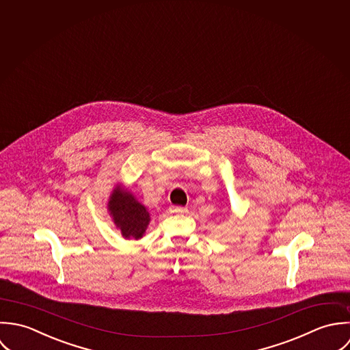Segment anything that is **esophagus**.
Listing matches in <instances>:
<instances>
[{"mask_svg":"<svg viewBox=\"0 0 350 350\" xmlns=\"http://www.w3.org/2000/svg\"><path fill=\"white\" fill-rule=\"evenodd\" d=\"M170 212H173V213H184V212H187V208H184V207H170Z\"/></svg>","mask_w":350,"mask_h":350,"instance_id":"1","label":"esophagus"}]
</instances>
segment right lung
I'll return each instance as SVG.
<instances>
[{"mask_svg":"<svg viewBox=\"0 0 350 350\" xmlns=\"http://www.w3.org/2000/svg\"><path fill=\"white\" fill-rule=\"evenodd\" d=\"M108 211L126 239H139L146 232L150 223L148 211L130 191L123 189L122 185L113 188L108 202Z\"/></svg>","mask_w":350,"mask_h":350,"instance_id":"obj_1","label":"right lung"}]
</instances>
